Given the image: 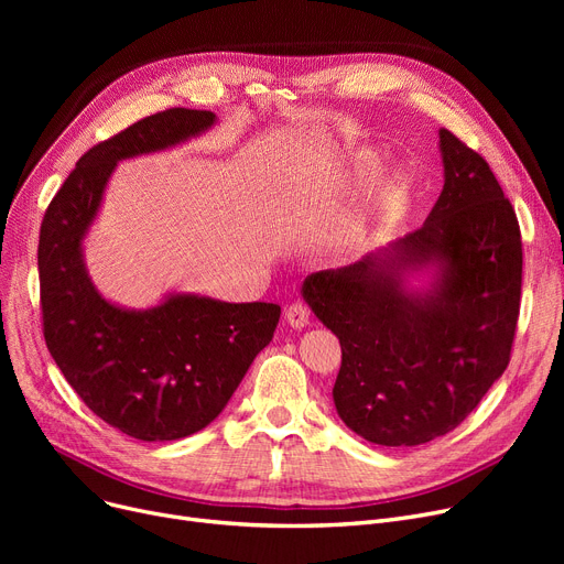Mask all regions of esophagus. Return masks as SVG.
<instances>
[{
  "label": "esophagus",
  "instance_id": "34e87169",
  "mask_svg": "<svg viewBox=\"0 0 564 564\" xmlns=\"http://www.w3.org/2000/svg\"><path fill=\"white\" fill-rule=\"evenodd\" d=\"M285 319H288L290 327L304 329L306 324H308V319H311V308L306 304H302V302H294V304H290L285 308Z\"/></svg>",
  "mask_w": 564,
  "mask_h": 564
}]
</instances>
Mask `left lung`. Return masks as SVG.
<instances>
[{"label": "left lung", "instance_id": "8db88e82", "mask_svg": "<svg viewBox=\"0 0 564 564\" xmlns=\"http://www.w3.org/2000/svg\"><path fill=\"white\" fill-rule=\"evenodd\" d=\"M446 183L425 224L381 253L315 272L304 300L343 349L334 402L379 446L453 432L506 372L521 306V230L487 160L438 130ZM438 263L427 295L399 272Z\"/></svg>", "mask_w": 564, "mask_h": 564}]
</instances>
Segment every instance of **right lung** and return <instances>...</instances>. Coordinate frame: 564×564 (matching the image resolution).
Listing matches in <instances>:
<instances>
[{"mask_svg":"<svg viewBox=\"0 0 564 564\" xmlns=\"http://www.w3.org/2000/svg\"><path fill=\"white\" fill-rule=\"evenodd\" d=\"M213 123V111L173 107L96 143L58 187L41 224V311L52 359L98 419L141 441H173L210 425L281 317L276 304H226L194 294L126 311L105 302L86 276L82 237L113 164L162 151Z\"/></svg>","mask_w":564,"mask_h":564,"instance_id":"obj_1","label":"right lung"}]
</instances>
